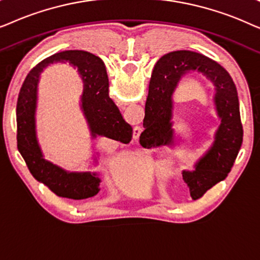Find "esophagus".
<instances>
[{"label": "esophagus", "instance_id": "1", "mask_svg": "<svg viewBox=\"0 0 260 260\" xmlns=\"http://www.w3.org/2000/svg\"><path fill=\"white\" fill-rule=\"evenodd\" d=\"M141 133H142V127L141 126H135V129H134V138H135V140H137V138L140 137Z\"/></svg>", "mask_w": 260, "mask_h": 260}]
</instances>
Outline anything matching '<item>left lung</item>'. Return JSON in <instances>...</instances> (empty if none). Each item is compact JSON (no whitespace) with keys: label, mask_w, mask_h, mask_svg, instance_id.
<instances>
[{"label":"left lung","mask_w":260,"mask_h":260,"mask_svg":"<svg viewBox=\"0 0 260 260\" xmlns=\"http://www.w3.org/2000/svg\"><path fill=\"white\" fill-rule=\"evenodd\" d=\"M191 72L204 74L214 85V104L221 119L212 147L195 163L194 170L182 173L191 199L198 200L226 179L243 143L239 98L229 72L214 60L197 52L176 51L163 55L152 71L145 103V130L141 137L148 133V136L155 138L156 147L174 145L173 93L180 80Z\"/></svg>","instance_id":"8db88e82"}]
</instances>
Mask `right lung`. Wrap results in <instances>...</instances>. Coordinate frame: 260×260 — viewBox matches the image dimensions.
<instances>
[{
    "label": "right lung",
    "instance_id": "right-lung-1",
    "mask_svg": "<svg viewBox=\"0 0 260 260\" xmlns=\"http://www.w3.org/2000/svg\"><path fill=\"white\" fill-rule=\"evenodd\" d=\"M69 62L77 67L84 83L81 110L90 127L91 136H104L127 144L133 138V127L123 119L118 108L109 97V79L101 58L85 51L55 53L39 62L28 73L21 87L16 104L17 149L31 175L58 197L81 200L94 197L101 179L95 173H70L46 161L39 147L35 131L38 83L42 70L53 62Z\"/></svg>",
    "mask_w": 260,
    "mask_h": 260
}]
</instances>
